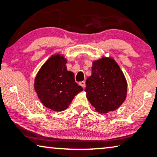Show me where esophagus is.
<instances>
[{"mask_svg":"<svg viewBox=\"0 0 157 157\" xmlns=\"http://www.w3.org/2000/svg\"><path fill=\"white\" fill-rule=\"evenodd\" d=\"M79 84L80 85V86L82 87V88H84V89L85 86H86V84H85V82H84V81H82V82H79Z\"/></svg>","mask_w":157,"mask_h":157,"instance_id":"esophagus-1","label":"esophagus"}]
</instances>
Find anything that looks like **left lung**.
<instances>
[{
  "label": "left lung",
  "instance_id": "obj_1",
  "mask_svg": "<svg viewBox=\"0 0 157 157\" xmlns=\"http://www.w3.org/2000/svg\"><path fill=\"white\" fill-rule=\"evenodd\" d=\"M91 75L86 79V98L96 111H115L125 100L127 83L120 66L111 57H102L92 64Z\"/></svg>",
  "mask_w": 157,
  "mask_h": 157
}]
</instances>
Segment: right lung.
I'll return each instance as SVG.
<instances>
[{
  "label": "right lung",
  "mask_w": 157,
  "mask_h": 157,
  "mask_svg": "<svg viewBox=\"0 0 157 157\" xmlns=\"http://www.w3.org/2000/svg\"><path fill=\"white\" fill-rule=\"evenodd\" d=\"M66 63L63 55H52L34 79V88L40 102L54 111L66 109L74 97L83 91L75 82L74 73L67 71Z\"/></svg>",
  "instance_id": "add662e5"
}]
</instances>
